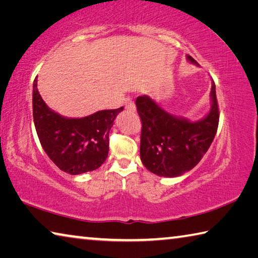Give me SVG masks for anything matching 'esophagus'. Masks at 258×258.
Segmentation results:
<instances>
[{
  "label": "esophagus",
  "mask_w": 258,
  "mask_h": 258,
  "mask_svg": "<svg viewBox=\"0 0 258 258\" xmlns=\"http://www.w3.org/2000/svg\"><path fill=\"white\" fill-rule=\"evenodd\" d=\"M125 109H127L128 111H135V104L131 99H127L125 101Z\"/></svg>",
  "instance_id": "1"
}]
</instances>
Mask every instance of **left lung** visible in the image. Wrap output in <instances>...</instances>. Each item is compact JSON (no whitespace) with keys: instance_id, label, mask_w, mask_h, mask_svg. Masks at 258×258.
<instances>
[{"instance_id":"1","label":"left lung","mask_w":258,"mask_h":258,"mask_svg":"<svg viewBox=\"0 0 258 258\" xmlns=\"http://www.w3.org/2000/svg\"><path fill=\"white\" fill-rule=\"evenodd\" d=\"M189 62L198 64L191 55ZM211 109L204 118L191 121L164 110L154 99L140 95L135 100L142 121L140 156L148 171L158 176L176 177L191 171L215 138L220 113L215 83L212 82Z\"/></svg>"}]
</instances>
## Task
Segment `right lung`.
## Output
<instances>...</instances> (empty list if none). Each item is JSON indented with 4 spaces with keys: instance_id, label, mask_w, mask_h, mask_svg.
<instances>
[{
    "instance_id": "add662e5",
    "label": "right lung",
    "mask_w": 258,
    "mask_h": 258,
    "mask_svg": "<svg viewBox=\"0 0 258 258\" xmlns=\"http://www.w3.org/2000/svg\"><path fill=\"white\" fill-rule=\"evenodd\" d=\"M123 107L67 118L43 101L33 84V117L41 146L61 171L78 175L99 168L108 157L109 132Z\"/></svg>"
}]
</instances>
